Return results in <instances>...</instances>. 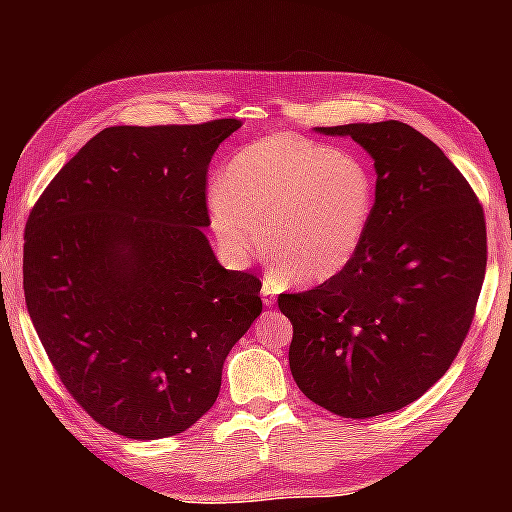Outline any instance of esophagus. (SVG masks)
Masks as SVG:
<instances>
[{
  "label": "esophagus",
  "mask_w": 512,
  "mask_h": 512,
  "mask_svg": "<svg viewBox=\"0 0 512 512\" xmlns=\"http://www.w3.org/2000/svg\"><path fill=\"white\" fill-rule=\"evenodd\" d=\"M262 300H264L266 307L275 305V291H273V284L271 282H264L262 284Z\"/></svg>",
  "instance_id": "obj_1"
}]
</instances>
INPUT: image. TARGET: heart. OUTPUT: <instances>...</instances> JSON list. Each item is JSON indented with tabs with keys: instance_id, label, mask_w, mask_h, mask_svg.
<instances>
[{
	"instance_id": "obj_1",
	"label": "heart",
	"mask_w": 512,
	"mask_h": 512,
	"mask_svg": "<svg viewBox=\"0 0 512 512\" xmlns=\"http://www.w3.org/2000/svg\"><path fill=\"white\" fill-rule=\"evenodd\" d=\"M372 212L368 164L296 135L248 144L210 192V223L225 253L244 262L268 248L298 284L339 275L357 257Z\"/></svg>"
}]
</instances>
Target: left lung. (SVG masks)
<instances>
[{"instance_id":"obj_1","label":"left lung","mask_w":512,"mask_h":512,"mask_svg":"<svg viewBox=\"0 0 512 512\" xmlns=\"http://www.w3.org/2000/svg\"><path fill=\"white\" fill-rule=\"evenodd\" d=\"M375 160V212L339 275L277 305L291 375L341 418L400 411L445 375L470 332L488 262L479 198L429 137L402 121L320 128Z\"/></svg>"}]
</instances>
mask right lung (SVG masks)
<instances>
[{
	"instance_id": "obj_1",
	"label": "right lung",
	"mask_w": 512,
	"mask_h": 512,
	"mask_svg": "<svg viewBox=\"0 0 512 512\" xmlns=\"http://www.w3.org/2000/svg\"><path fill=\"white\" fill-rule=\"evenodd\" d=\"M241 126H112L56 173L24 232V298L60 381L101 427L169 438L203 418L262 314L201 228L207 167Z\"/></svg>"
}]
</instances>
